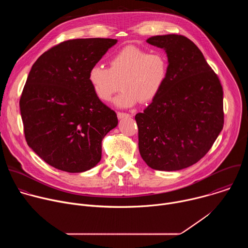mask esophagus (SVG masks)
<instances>
[{"label":"esophagus","mask_w":248,"mask_h":248,"mask_svg":"<svg viewBox=\"0 0 248 248\" xmlns=\"http://www.w3.org/2000/svg\"><path fill=\"white\" fill-rule=\"evenodd\" d=\"M117 115H118V118H119L120 120H121V119H124V118H129V117H130L129 114H127V113H123V112H118Z\"/></svg>","instance_id":"obj_1"}]
</instances>
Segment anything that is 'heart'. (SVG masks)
<instances>
[{
	"instance_id": "b5f03b06",
	"label": "heart",
	"mask_w": 248,
	"mask_h": 248,
	"mask_svg": "<svg viewBox=\"0 0 248 248\" xmlns=\"http://www.w3.org/2000/svg\"><path fill=\"white\" fill-rule=\"evenodd\" d=\"M169 74V59L163 52L128 45L110 60V67L95 64L88 72V82L98 99L107 102L119 90L115 99L118 107H132L138 102L153 101L163 89Z\"/></svg>"
}]
</instances>
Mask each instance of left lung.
I'll return each instance as SVG.
<instances>
[{"label":"left lung","instance_id":"8db88e82","mask_svg":"<svg viewBox=\"0 0 248 248\" xmlns=\"http://www.w3.org/2000/svg\"><path fill=\"white\" fill-rule=\"evenodd\" d=\"M147 43L164 49L167 81L135 116L141 157L152 169L179 170L197 163L224 126L223 87L202 52L183 35H157Z\"/></svg>","mask_w":248,"mask_h":248}]
</instances>
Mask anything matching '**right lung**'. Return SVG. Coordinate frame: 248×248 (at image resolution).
<instances>
[{"mask_svg":"<svg viewBox=\"0 0 248 248\" xmlns=\"http://www.w3.org/2000/svg\"><path fill=\"white\" fill-rule=\"evenodd\" d=\"M117 39L63 41L42 54L19 100L28 146L50 166L81 172L101 160L102 140L118 125L116 112L94 94L88 72Z\"/></svg>","mask_w":248,"mask_h":248,"instance_id":"obj_1","label":"right lung"}]
</instances>
